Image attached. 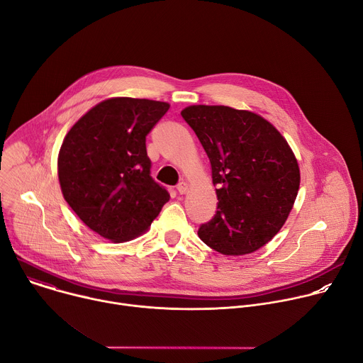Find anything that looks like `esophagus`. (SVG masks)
I'll return each instance as SVG.
<instances>
[{
	"label": "esophagus",
	"instance_id": "esophagus-1",
	"mask_svg": "<svg viewBox=\"0 0 363 363\" xmlns=\"http://www.w3.org/2000/svg\"><path fill=\"white\" fill-rule=\"evenodd\" d=\"M188 188H189V185H188V182H179L178 184V186H177V189H178V192L181 194V195H184V194H186V191H188Z\"/></svg>",
	"mask_w": 363,
	"mask_h": 363
}]
</instances>
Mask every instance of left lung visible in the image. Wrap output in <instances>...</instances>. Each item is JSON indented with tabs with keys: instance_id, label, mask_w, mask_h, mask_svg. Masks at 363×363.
I'll return each mask as SVG.
<instances>
[{
	"instance_id": "8db88e82",
	"label": "left lung",
	"mask_w": 363,
	"mask_h": 363,
	"mask_svg": "<svg viewBox=\"0 0 363 363\" xmlns=\"http://www.w3.org/2000/svg\"><path fill=\"white\" fill-rule=\"evenodd\" d=\"M181 115L198 136L218 186L217 213L198 237L224 255L262 248L284 225L298 192L300 168L290 145L250 111L192 105Z\"/></svg>"
}]
</instances>
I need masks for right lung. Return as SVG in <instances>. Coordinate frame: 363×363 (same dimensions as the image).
Listing matches in <instances>:
<instances>
[{
  "label": "right lung",
  "mask_w": 363,
  "mask_h": 363,
  "mask_svg": "<svg viewBox=\"0 0 363 363\" xmlns=\"http://www.w3.org/2000/svg\"><path fill=\"white\" fill-rule=\"evenodd\" d=\"M169 103L111 97L87 111L59 150L62 194L76 216L112 242L142 235L169 194L150 177L146 135Z\"/></svg>",
  "instance_id": "1"
}]
</instances>
